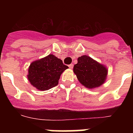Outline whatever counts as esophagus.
Returning <instances> with one entry per match:
<instances>
[{"label":"esophagus","instance_id":"34e87169","mask_svg":"<svg viewBox=\"0 0 133 133\" xmlns=\"http://www.w3.org/2000/svg\"><path fill=\"white\" fill-rule=\"evenodd\" d=\"M69 68H70V69H72V68H73V64H69Z\"/></svg>","mask_w":133,"mask_h":133}]
</instances>
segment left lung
I'll return each mask as SVG.
<instances>
[{
    "label": "left lung",
    "instance_id": "8db88e82",
    "mask_svg": "<svg viewBox=\"0 0 133 133\" xmlns=\"http://www.w3.org/2000/svg\"><path fill=\"white\" fill-rule=\"evenodd\" d=\"M73 71L80 83L88 89H95L104 84L108 73L105 66L87 55L78 57Z\"/></svg>",
    "mask_w": 133,
    "mask_h": 133
}]
</instances>
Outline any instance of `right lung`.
Here are the masks:
<instances>
[{"mask_svg": "<svg viewBox=\"0 0 133 133\" xmlns=\"http://www.w3.org/2000/svg\"><path fill=\"white\" fill-rule=\"evenodd\" d=\"M68 68L62 60L49 55L30 64L27 78L38 90H46L58 84L61 74Z\"/></svg>", "mask_w": 133, "mask_h": 133, "instance_id": "obj_1", "label": "right lung"}]
</instances>
